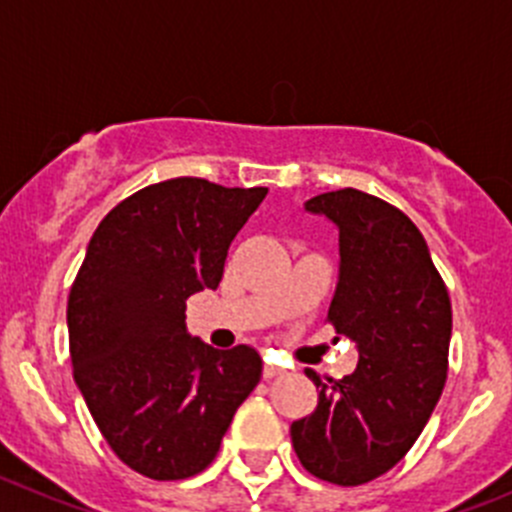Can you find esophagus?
<instances>
[{"label":"esophagus","instance_id":"obj_1","mask_svg":"<svg viewBox=\"0 0 512 512\" xmlns=\"http://www.w3.org/2000/svg\"><path fill=\"white\" fill-rule=\"evenodd\" d=\"M262 374H265V379H275V376H283L285 371L283 366L278 364H265V371H262Z\"/></svg>","mask_w":512,"mask_h":512}]
</instances>
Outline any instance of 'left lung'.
I'll use <instances>...</instances> for the list:
<instances>
[{"instance_id":"left-lung-1","label":"left lung","mask_w":512,"mask_h":512,"mask_svg":"<svg viewBox=\"0 0 512 512\" xmlns=\"http://www.w3.org/2000/svg\"><path fill=\"white\" fill-rule=\"evenodd\" d=\"M338 229V283L326 321L351 338L358 366L323 381L313 414L290 424L298 460L318 480L364 485L412 450L447 381L452 305L412 219L358 189L305 202Z\"/></svg>"}]
</instances>
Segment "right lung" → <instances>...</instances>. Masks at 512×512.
<instances>
[{
  "mask_svg": "<svg viewBox=\"0 0 512 512\" xmlns=\"http://www.w3.org/2000/svg\"><path fill=\"white\" fill-rule=\"evenodd\" d=\"M265 194L181 176L123 199L90 237L68 300L75 384L111 450L151 480L212 465L262 376L252 346L217 351L186 331V298L217 290Z\"/></svg>",
  "mask_w": 512,
  "mask_h": 512,
  "instance_id": "1",
  "label": "right lung"
}]
</instances>
